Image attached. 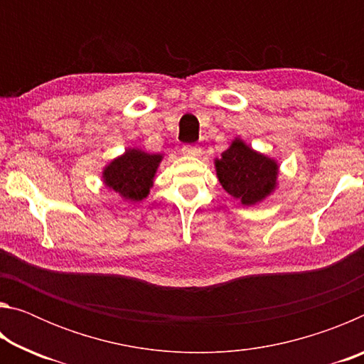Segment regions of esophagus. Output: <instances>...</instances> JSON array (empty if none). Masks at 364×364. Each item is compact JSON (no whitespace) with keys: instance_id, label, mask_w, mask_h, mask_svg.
Instances as JSON below:
<instances>
[{"instance_id":"obj_1","label":"esophagus","mask_w":364,"mask_h":364,"mask_svg":"<svg viewBox=\"0 0 364 364\" xmlns=\"http://www.w3.org/2000/svg\"><path fill=\"white\" fill-rule=\"evenodd\" d=\"M199 147L197 146H183V149H181V154L183 156H197V154H199Z\"/></svg>"}]
</instances>
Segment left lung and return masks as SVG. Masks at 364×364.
Masks as SVG:
<instances>
[{
    "label": "left lung",
    "instance_id": "left-lung-1",
    "mask_svg": "<svg viewBox=\"0 0 364 364\" xmlns=\"http://www.w3.org/2000/svg\"><path fill=\"white\" fill-rule=\"evenodd\" d=\"M221 186L244 205L264 199L274 189L278 165L236 139L215 162Z\"/></svg>",
    "mask_w": 364,
    "mask_h": 364
}]
</instances>
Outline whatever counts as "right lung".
<instances>
[{
  "label": "right lung",
  "mask_w": 364,
  "mask_h": 364,
  "mask_svg": "<svg viewBox=\"0 0 364 364\" xmlns=\"http://www.w3.org/2000/svg\"><path fill=\"white\" fill-rule=\"evenodd\" d=\"M160 160L162 156L159 154L127 151L104 170V183L125 199L143 200L149 194Z\"/></svg>",
  "instance_id": "obj_1"
}]
</instances>
